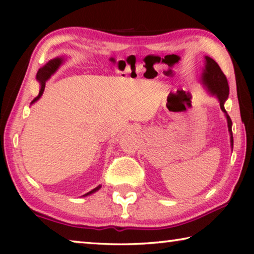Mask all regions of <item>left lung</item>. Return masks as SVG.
<instances>
[{
	"mask_svg": "<svg viewBox=\"0 0 254 254\" xmlns=\"http://www.w3.org/2000/svg\"><path fill=\"white\" fill-rule=\"evenodd\" d=\"M203 83L207 86L210 93L215 94V95L218 97L221 109L226 114L227 126H229V131L231 133V143H232V147H233L232 121H231V118L227 115L226 111L224 109V102L226 101V98L229 97V92H230L229 83H227L226 76L224 75V72L222 71L220 66L217 65V63L209 57H206V67L203 74Z\"/></svg>",
	"mask_w": 254,
	"mask_h": 254,
	"instance_id": "obj_1",
	"label": "left lung"
}]
</instances>
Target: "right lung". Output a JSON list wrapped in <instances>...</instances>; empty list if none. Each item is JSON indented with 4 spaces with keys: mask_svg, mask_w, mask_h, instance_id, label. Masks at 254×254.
<instances>
[{
    "mask_svg": "<svg viewBox=\"0 0 254 254\" xmlns=\"http://www.w3.org/2000/svg\"><path fill=\"white\" fill-rule=\"evenodd\" d=\"M62 63H63V59H62V58H55V59H53V60H50V62H49L48 64H47L46 66H44L42 68H40L39 70H38V72H37V79L40 81L41 88H40L39 95H38L37 97H34L33 101H32L31 103L36 102L37 100H39L40 96L42 95V93H44V91H45L46 80L48 79L49 77H50L51 75H53L56 70H57V68L60 66V64H62ZM100 188H101V186H97L96 188H94L93 190L87 192V194H85L84 196H87V195H89V194H92V192L98 190V189H100Z\"/></svg>",
    "mask_w": 254,
    "mask_h": 254,
    "instance_id": "add662e5",
    "label": "right lung"
}]
</instances>
